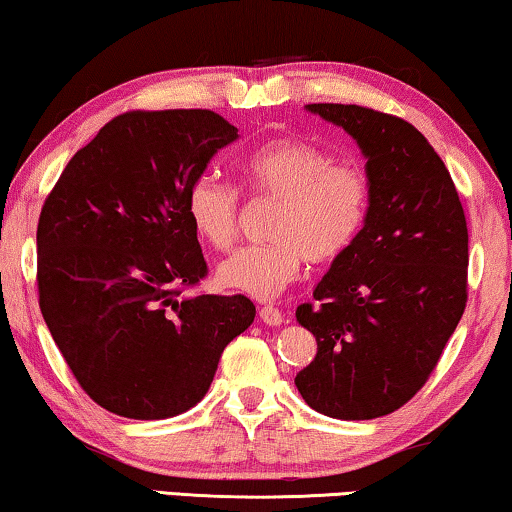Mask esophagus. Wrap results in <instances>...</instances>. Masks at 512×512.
I'll list each match as a JSON object with an SVG mask.
<instances>
[{
  "label": "esophagus",
  "mask_w": 512,
  "mask_h": 512,
  "mask_svg": "<svg viewBox=\"0 0 512 512\" xmlns=\"http://www.w3.org/2000/svg\"><path fill=\"white\" fill-rule=\"evenodd\" d=\"M259 319H262L266 326H280L285 322V315H282L278 308H273V305H264V308L259 310Z\"/></svg>",
  "instance_id": "34e87169"
}]
</instances>
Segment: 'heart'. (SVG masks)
Wrapping results in <instances>:
<instances>
[{
    "instance_id": "b5f03b06",
    "label": "heart",
    "mask_w": 512,
    "mask_h": 512,
    "mask_svg": "<svg viewBox=\"0 0 512 512\" xmlns=\"http://www.w3.org/2000/svg\"><path fill=\"white\" fill-rule=\"evenodd\" d=\"M243 190L273 200L269 243L232 253L218 266L220 287L271 301L301 276L305 262L329 264L354 246L368 220L372 186L363 167L335 163L329 151L296 137L264 142L241 163ZM186 216L216 250L236 241L241 202L236 188L213 174L188 186Z\"/></svg>"
}]
</instances>
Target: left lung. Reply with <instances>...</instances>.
Masks as SVG:
<instances>
[{"instance_id":"8db88e82","label":"left lung","mask_w":512,"mask_h":512,"mask_svg":"<svg viewBox=\"0 0 512 512\" xmlns=\"http://www.w3.org/2000/svg\"><path fill=\"white\" fill-rule=\"evenodd\" d=\"M305 108L354 137L372 200L354 246L296 308L317 354L294 384L319 414L370 421L421 391L467 308V218L444 160L409 121L361 105Z\"/></svg>"}]
</instances>
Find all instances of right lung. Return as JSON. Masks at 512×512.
Instances as JSON below:
<instances>
[{"label": "right lung", "mask_w": 512, "mask_h": 512, "mask_svg": "<svg viewBox=\"0 0 512 512\" xmlns=\"http://www.w3.org/2000/svg\"><path fill=\"white\" fill-rule=\"evenodd\" d=\"M236 137L211 110L124 112L45 197L38 305L82 391L112 414L158 421L195 407L253 324L246 296L183 294L209 271L188 186Z\"/></svg>", "instance_id": "add662e5"}]
</instances>
